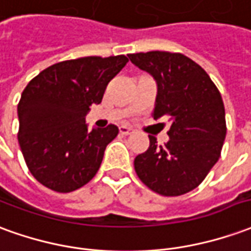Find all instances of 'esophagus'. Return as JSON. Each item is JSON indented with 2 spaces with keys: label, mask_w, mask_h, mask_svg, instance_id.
<instances>
[{
  "label": "esophagus",
  "mask_w": 251,
  "mask_h": 251,
  "mask_svg": "<svg viewBox=\"0 0 251 251\" xmlns=\"http://www.w3.org/2000/svg\"><path fill=\"white\" fill-rule=\"evenodd\" d=\"M120 133L122 136H129V134H133V133H134V129L127 127V126H120Z\"/></svg>",
  "instance_id": "esophagus-1"
}]
</instances>
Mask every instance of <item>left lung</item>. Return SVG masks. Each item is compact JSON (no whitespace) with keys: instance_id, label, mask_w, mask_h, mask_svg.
Returning <instances> with one entry per match:
<instances>
[{"instance_id":"1","label":"left lung","mask_w":251,"mask_h":251,"mask_svg":"<svg viewBox=\"0 0 251 251\" xmlns=\"http://www.w3.org/2000/svg\"><path fill=\"white\" fill-rule=\"evenodd\" d=\"M131 64L157 85L153 120L170 122L168 140L134 159L138 178L162 196H180L199 186L220 157L226 127L222 95L208 73L179 52L129 54Z\"/></svg>"}]
</instances>
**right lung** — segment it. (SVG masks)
Wrapping results in <instances>:
<instances>
[{
    "instance_id": "1",
    "label": "right lung",
    "mask_w": 251,
    "mask_h": 251,
    "mask_svg": "<svg viewBox=\"0 0 251 251\" xmlns=\"http://www.w3.org/2000/svg\"><path fill=\"white\" fill-rule=\"evenodd\" d=\"M127 61L125 55L62 61L28 83L17 106V138L28 170L42 185L69 193L95 176L118 127L88 130L85 115Z\"/></svg>"
}]
</instances>
